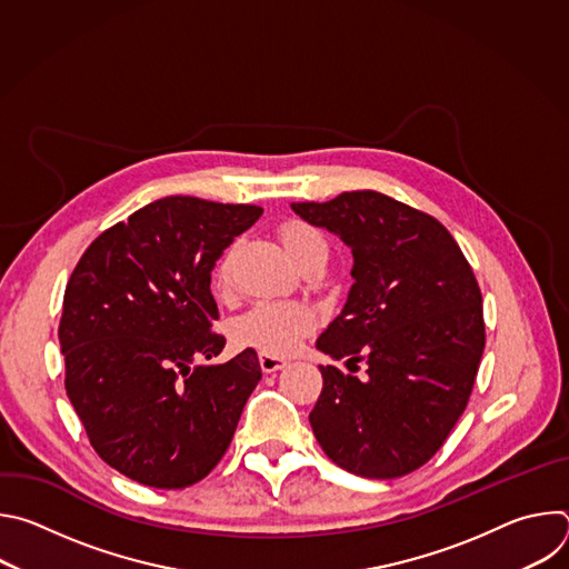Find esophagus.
I'll return each mask as SVG.
<instances>
[{"label": "esophagus", "instance_id": "1", "mask_svg": "<svg viewBox=\"0 0 569 569\" xmlns=\"http://www.w3.org/2000/svg\"><path fill=\"white\" fill-rule=\"evenodd\" d=\"M259 362H261V369H263L266 373H274V371H279V369H283V367L288 365L283 358H279V356H268V353H261V356H259Z\"/></svg>", "mask_w": 569, "mask_h": 569}]
</instances>
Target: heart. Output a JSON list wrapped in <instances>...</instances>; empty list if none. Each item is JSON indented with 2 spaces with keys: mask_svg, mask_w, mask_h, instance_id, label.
<instances>
[{
  "mask_svg": "<svg viewBox=\"0 0 569 569\" xmlns=\"http://www.w3.org/2000/svg\"><path fill=\"white\" fill-rule=\"evenodd\" d=\"M281 240L295 263L312 250H327L323 236L301 220L283 222ZM216 283L220 290L229 286L227 259L218 268ZM315 327L317 312L308 303L292 299H263L252 303L246 312H240L231 321L229 336L231 342L240 349H257L268 356H290L297 351L303 338L312 333Z\"/></svg>",
  "mask_w": 569,
  "mask_h": 569,
  "instance_id": "obj_1",
  "label": "heart"
}]
</instances>
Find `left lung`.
<instances>
[{
    "mask_svg": "<svg viewBox=\"0 0 569 569\" xmlns=\"http://www.w3.org/2000/svg\"><path fill=\"white\" fill-rule=\"evenodd\" d=\"M290 207L353 254L347 303L317 349L349 369L367 362L362 380L319 367L315 439L353 475H408L443 446L468 405L483 353L477 279L439 220L378 191Z\"/></svg>",
    "mask_w": 569,
    "mask_h": 569,
    "instance_id": "obj_1",
    "label": "left lung"
}]
</instances>
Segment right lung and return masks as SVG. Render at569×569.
Returning a JSON list of instances; mask_svg holds the SVG:
<instances>
[{
    "instance_id": "add662e5",
    "label": "right lung",
    "mask_w": 569,
    "mask_h": 569,
    "mask_svg": "<svg viewBox=\"0 0 569 569\" xmlns=\"http://www.w3.org/2000/svg\"><path fill=\"white\" fill-rule=\"evenodd\" d=\"M261 207L154 200L103 231L73 268L60 317L64 389L90 443L154 489L207 477L261 380L254 349L222 365L211 270Z\"/></svg>"
}]
</instances>
